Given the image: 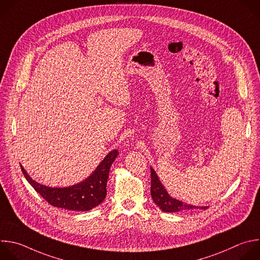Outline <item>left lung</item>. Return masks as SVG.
Masks as SVG:
<instances>
[{
	"label": "left lung",
	"mask_w": 260,
	"mask_h": 260,
	"mask_svg": "<svg viewBox=\"0 0 260 260\" xmlns=\"http://www.w3.org/2000/svg\"><path fill=\"white\" fill-rule=\"evenodd\" d=\"M151 170V196L154 203L164 212H179L184 210L196 209L198 206L187 204L181 200L172 198L161 184L156 171L150 167ZM201 209H207V206L200 207Z\"/></svg>",
	"instance_id": "obj_1"
}]
</instances>
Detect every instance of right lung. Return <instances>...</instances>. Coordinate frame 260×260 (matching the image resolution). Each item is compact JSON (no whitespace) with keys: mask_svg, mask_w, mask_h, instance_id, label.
Masks as SVG:
<instances>
[{"mask_svg":"<svg viewBox=\"0 0 260 260\" xmlns=\"http://www.w3.org/2000/svg\"><path fill=\"white\" fill-rule=\"evenodd\" d=\"M118 155L117 150L109 152L100 164L82 182L64 188H53L34 181L20 165L22 174L31 187L52 206L73 211H89L100 205L107 195V180L110 167Z\"/></svg>","mask_w":260,"mask_h":260,"instance_id":"right-lung-1","label":"right lung"}]
</instances>
